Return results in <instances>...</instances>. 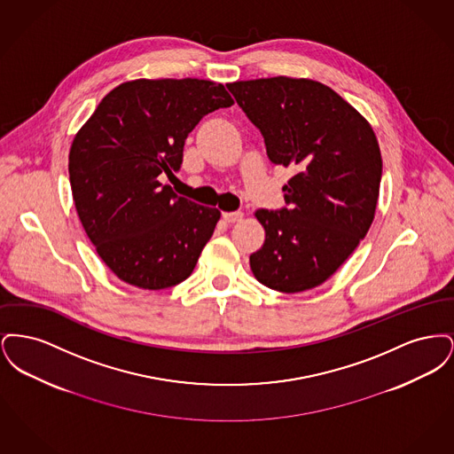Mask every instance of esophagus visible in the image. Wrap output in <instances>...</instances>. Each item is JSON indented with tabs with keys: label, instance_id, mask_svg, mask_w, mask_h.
Wrapping results in <instances>:
<instances>
[{
	"label": "esophagus",
	"instance_id": "34e87169",
	"mask_svg": "<svg viewBox=\"0 0 454 454\" xmlns=\"http://www.w3.org/2000/svg\"><path fill=\"white\" fill-rule=\"evenodd\" d=\"M223 217H224V221H228V223H237V221H239V219L243 217V213H241V211H233V213H223Z\"/></svg>",
	"mask_w": 454,
	"mask_h": 454
}]
</instances>
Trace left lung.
Returning <instances> with one entry per match:
<instances>
[{"label":"left lung","mask_w":454,"mask_h":454,"mask_svg":"<svg viewBox=\"0 0 454 454\" xmlns=\"http://www.w3.org/2000/svg\"><path fill=\"white\" fill-rule=\"evenodd\" d=\"M262 132L274 165L294 175L286 207L259 209L263 247L250 255L257 281L281 293L324 284L357 248L374 219L381 153L366 119L324 83L260 78L228 83Z\"/></svg>","instance_id":"8db88e82"}]
</instances>
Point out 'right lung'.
<instances>
[{"mask_svg": "<svg viewBox=\"0 0 454 454\" xmlns=\"http://www.w3.org/2000/svg\"><path fill=\"white\" fill-rule=\"evenodd\" d=\"M233 98L221 83L134 80L107 93L69 150L76 213L97 254L130 286L185 281L221 213L178 197L160 175L180 170L199 121Z\"/></svg>", "mask_w": 454, "mask_h": 454, "instance_id": "1", "label": "right lung"}]
</instances>
